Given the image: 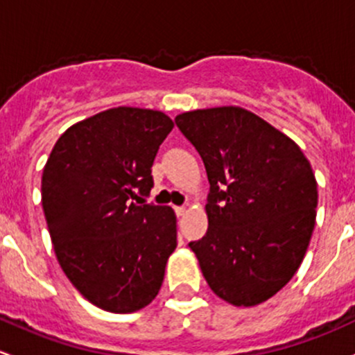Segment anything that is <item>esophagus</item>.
Listing matches in <instances>:
<instances>
[{
  "mask_svg": "<svg viewBox=\"0 0 355 355\" xmlns=\"http://www.w3.org/2000/svg\"><path fill=\"white\" fill-rule=\"evenodd\" d=\"M174 210H176L178 217H182V215L186 214V208L184 207H176V208H174Z\"/></svg>",
  "mask_w": 355,
  "mask_h": 355,
  "instance_id": "esophagus-1",
  "label": "esophagus"
}]
</instances>
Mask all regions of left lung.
Wrapping results in <instances>:
<instances>
[{
    "mask_svg": "<svg viewBox=\"0 0 355 355\" xmlns=\"http://www.w3.org/2000/svg\"><path fill=\"white\" fill-rule=\"evenodd\" d=\"M176 124L203 159L208 231L189 243L208 287L237 308L261 304L301 266L318 182L299 145L237 105L196 109Z\"/></svg>",
    "mask_w": 355,
    "mask_h": 355,
    "instance_id": "obj_1",
    "label": "left lung"
}]
</instances>
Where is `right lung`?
I'll list each match as a JSON object with an SVG mask.
<instances>
[{
  "label": "right lung",
  "mask_w": 355,
  "mask_h": 355,
  "mask_svg": "<svg viewBox=\"0 0 355 355\" xmlns=\"http://www.w3.org/2000/svg\"><path fill=\"white\" fill-rule=\"evenodd\" d=\"M174 128L162 111L112 107L69 126L42 173V208L64 275L89 302L135 313L155 299L178 246L176 214L138 205Z\"/></svg>",
  "instance_id": "add662e5"
}]
</instances>
